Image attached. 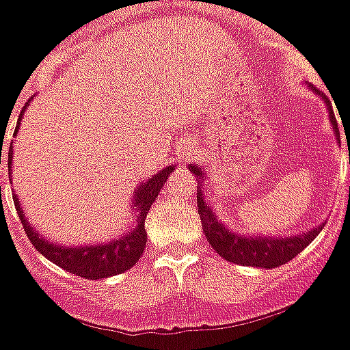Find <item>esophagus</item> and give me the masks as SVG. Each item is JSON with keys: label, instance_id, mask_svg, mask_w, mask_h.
<instances>
[{"label": "esophagus", "instance_id": "34e87169", "mask_svg": "<svg viewBox=\"0 0 350 350\" xmlns=\"http://www.w3.org/2000/svg\"><path fill=\"white\" fill-rule=\"evenodd\" d=\"M180 157H182L183 161H189L191 157H195V148L193 146H183V148H180Z\"/></svg>", "mask_w": 350, "mask_h": 350}]
</instances>
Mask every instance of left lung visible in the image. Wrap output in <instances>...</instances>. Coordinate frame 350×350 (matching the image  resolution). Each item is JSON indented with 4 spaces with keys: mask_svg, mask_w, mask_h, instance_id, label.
<instances>
[{
    "mask_svg": "<svg viewBox=\"0 0 350 350\" xmlns=\"http://www.w3.org/2000/svg\"><path fill=\"white\" fill-rule=\"evenodd\" d=\"M317 95H321L326 100V107H328V114H330V123L334 131H336V137L339 140V129L338 122H336V116L332 110L330 103L324 97L323 93L311 88ZM189 170L193 174L197 176L198 182H202L204 172L202 168L197 165H189ZM197 204H198V213H200V223H202V230H204L206 240L212 245L213 250L219 253L221 257L228 260V262L234 264H243V266H257V268H278L281 264L293 260L304 247H308L309 243L315 240L319 232L323 230L324 225L311 228L309 232L304 234L291 236V238H278V236H260V234H251V236H242L230 232L223 223L217 221V215L213 213V210L204 202L202 197V189H197Z\"/></svg>",
    "mask_w": 350,
    "mask_h": 350,
    "instance_id": "1",
    "label": "left lung"
}]
</instances>
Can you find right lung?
<instances>
[{
  "label": "right lung",
  "mask_w": 350,
  "mask_h": 350,
  "mask_svg": "<svg viewBox=\"0 0 350 350\" xmlns=\"http://www.w3.org/2000/svg\"><path fill=\"white\" fill-rule=\"evenodd\" d=\"M27 108V105H26ZM22 114L18 116V123H16V131L20 127V120ZM14 131V137H16ZM0 163H1V150H0ZM12 142L9 148V170H12ZM170 172H174V165L163 168L157 174L148 178L144 183H140L137 189V195L133 198V210L137 212V225L127 230L122 238H116L107 243H97V245H64V243H56L52 240H46L44 236L39 234V230L26 219L24 210L20 206V200L16 195L12 197L18 217L24 225L29 242L33 243L35 250L41 255L49 258L50 262L57 264L59 268L77 273L84 279H100L110 278V275H118L123 271L131 270L138 258L142 257V251L148 242V234H146L144 221L146 215L150 212L152 204L157 200L163 183L167 182ZM11 174V172H9ZM12 180V178H11Z\"/></svg>",
  "instance_id": "add662e5"
}]
</instances>
